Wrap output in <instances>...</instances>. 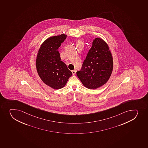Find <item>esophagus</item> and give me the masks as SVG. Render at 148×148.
Masks as SVG:
<instances>
[{"label": "esophagus", "mask_w": 148, "mask_h": 148, "mask_svg": "<svg viewBox=\"0 0 148 148\" xmlns=\"http://www.w3.org/2000/svg\"><path fill=\"white\" fill-rule=\"evenodd\" d=\"M72 74H73V75H75V74H76V70H72Z\"/></svg>", "instance_id": "34e87169"}]
</instances>
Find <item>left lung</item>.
<instances>
[{
  "instance_id": "obj_1",
  "label": "left lung",
  "mask_w": 148,
  "mask_h": 148,
  "mask_svg": "<svg viewBox=\"0 0 148 148\" xmlns=\"http://www.w3.org/2000/svg\"><path fill=\"white\" fill-rule=\"evenodd\" d=\"M113 63L107 43L99 38L92 46L77 75L82 84L90 89H96L107 83L112 72Z\"/></svg>"
}]
</instances>
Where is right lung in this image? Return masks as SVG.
I'll list each match as a JSON object with an SVG mask.
<instances>
[{"label": "right lung", "mask_w": 148, "mask_h": 148, "mask_svg": "<svg viewBox=\"0 0 148 148\" xmlns=\"http://www.w3.org/2000/svg\"><path fill=\"white\" fill-rule=\"evenodd\" d=\"M67 36L62 34L47 38L41 44L37 56L36 68L40 78L54 89L65 86L72 73L61 61L59 47Z\"/></svg>", "instance_id": "obj_1"}]
</instances>
